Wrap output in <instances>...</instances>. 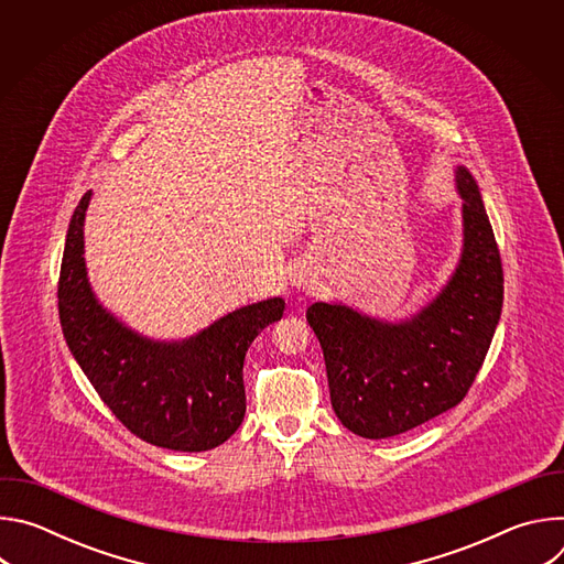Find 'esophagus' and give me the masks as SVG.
I'll return each instance as SVG.
<instances>
[{
	"instance_id": "34e87169",
	"label": "esophagus",
	"mask_w": 564,
	"mask_h": 564,
	"mask_svg": "<svg viewBox=\"0 0 564 564\" xmlns=\"http://www.w3.org/2000/svg\"><path fill=\"white\" fill-rule=\"evenodd\" d=\"M310 283H312V279H310V274L301 268V270H294V274H292V285H296V288H310Z\"/></svg>"
}]
</instances>
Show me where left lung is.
I'll list each match as a JSON object with an SVG mask.
<instances>
[{
	"instance_id": "8db88e82",
	"label": "left lung",
	"mask_w": 564,
	"mask_h": 564,
	"mask_svg": "<svg viewBox=\"0 0 564 564\" xmlns=\"http://www.w3.org/2000/svg\"><path fill=\"white\" fill-rule=\"evenodd\" d=\"M464 250L459 265L417 316L401 324L341 303L305 312L324 350L330 401L355 435L383 440L451 411L489 352L505 299L500 250L473 176L459 167Z\"/></svg>"
}]
</instances>
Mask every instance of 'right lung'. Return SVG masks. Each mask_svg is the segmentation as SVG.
Here are the masks:
<instances>
[{"label": "right lung", "instance_id": "1", "mask_svg": "<svg viewBox=\"0 0 564 564\" xmlns=\"http://www.w3.org/2000/svg\"><path fill=\"white\" fill-rule=\"evenodd\" d=\"M91 192L68 223L57 281L68 350L118 422L170 451L198 453L229 440L246 417L243 361L254 337L279 321L283 299L246 305L181 344L144 339L94 296L85 268V216Z\"/></svg>", "mask_w": 564, "mask_h": 564}]
</instances>
